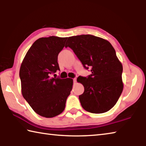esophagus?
I'll return each mask as SVG.
<instances>
[{
	"label": "esophagus",
	"mask_w": 146,
	"mask_h": 146,
	"mask_svg": "<svg viewBox=\"0 0 146 146\" xmlns=\"http://www.w3.org/2000/svg\"><path fill=\"white\" fill-rule=\"evenodd\" d=\"M73 82L74 83H76V78H73Z\"/></svg>",
	"instance_id": "esophagus-1"
}]
</instances>
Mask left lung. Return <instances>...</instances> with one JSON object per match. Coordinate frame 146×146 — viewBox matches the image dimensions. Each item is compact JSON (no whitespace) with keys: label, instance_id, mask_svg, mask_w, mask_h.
Segmentation results:
<instances>
[{"label":"left lung","instance_id":"1","mask_svg":"<svg viewBox=\"0 0 146 146\" xmlns=\"http://www.w3.org/2000/svg\"><path fill=\"white\" fill-rule=\"evenodd\" d=\"M65 47L73 49L86 69L91 68L88 77L77 78L84 87L78 97L82 107L92 113L108 111L117 102L123 88L122 65L114 48L107 40L91 35L70 36Z\"/></svg>","mask_w":146,"mask_h":146}]
</instances>
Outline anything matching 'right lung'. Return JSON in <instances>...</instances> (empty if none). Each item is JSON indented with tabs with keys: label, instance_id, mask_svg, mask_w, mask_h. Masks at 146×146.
<instances>
[{
	"label": "right lung",
	"instance_id": "right-lung-1",
	"mask_svg": "<svg viewBox=\"0 0 146 146\" xmlns=\"http://www.w3.org/2000/svg\"><path fill=\"white\" fill-rule=\"evenodd\" d=\"M67 37L51 36L36 40L21 64L19 76L22 95L34 111L42 117L52 118L63 112L70 95L73 79L53 77L60 70L58 55Z\"/></svg>",
	"mask_w": 146,
	"mask_h": 146
}]
</instances>
